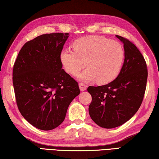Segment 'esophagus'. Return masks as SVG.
Wrapping results in <instances>:
<instances>
[{"label":"esophagus","mask_w":159,"mask_h":159,"mask_svg":"<svg viewBox=\"0 0 159 159\" xmlns=\"http://www.w3.org/2000/svg\"><path fill=\"white\" fill-rule=\"evenodd\" d=\"M79 88L80 91H85L86 89H87V85H85L84 83H79Z\"/></svg>","instance_id":"esophagus-1"}]
</instances>
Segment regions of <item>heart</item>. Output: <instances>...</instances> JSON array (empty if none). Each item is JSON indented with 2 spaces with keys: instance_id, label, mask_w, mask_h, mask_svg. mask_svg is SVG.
<instances>
[{
  "instance_id": "heart-1",
  "label": "heart",
  "mask_w": 159,
  "mask_h": 159,
  "mask_svg": "<svg viewBox=\"0 0 159 159\" xmlns=\"http://www.w3.org/2000/svg\"><path fill=\"white\" fill-rule=\"evenodd\" d=\"M74 51L64 50L60 61L65 71L76 75L84 67V71L77 75L81 81L97 80L99 84L109 83L120 74L124 61V49L119 43L105 37L85 36L76 40Z\"/></svg>"
}]
</instances>
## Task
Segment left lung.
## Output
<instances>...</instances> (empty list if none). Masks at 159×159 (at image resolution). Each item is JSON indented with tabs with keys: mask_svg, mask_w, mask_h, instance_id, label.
<instances>
[{
	"mask_svg": "<svg viewBox=\"0 0 159 159\" xmlns=\"http://www.w3.org/2000/svg\"><path fill=\"white\" fill-rule=\"evenodd\" d=\"M116 36L123 43L125 52L120 74L108 84L88 88L92 96L90 116L104 128L121 125L135 114L143 100L148 76L146 61L138 48L128 39Z\"/></svg>",
	"mask_w": 159,
	"mask_h": 159,
	"instance_id": "left-lung-1",
	"label": "left lung"
}]
</instances>
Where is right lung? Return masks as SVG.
<instances>
[{"instance_id": "add662e5", "label": "right lung", "mask_w": 159, "mask_h": 159, "mask_svg": "<svg viewBox=\"0 0 159 159\" xmlns=\"http://www.w3.org/2000/svg\"><path fill=\"white\" fill-rule=\"evenodd\" d=\"M69 34H43L26 42L13 67L12 81L21 114L34 127L50 130L65 118L79 84L62 69L60 54Z\"/></svg>"}]
</instances>
